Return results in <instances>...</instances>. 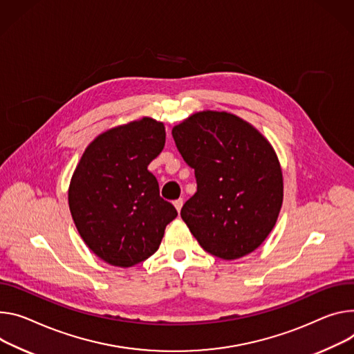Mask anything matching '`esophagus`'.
Returning a JSON list of instances; mask_svg holds the SVG:
<instances>
[{
    "label": "esophagus",
    "mask_w": 354,
    "mask_h": 354,
    "mask_svg": "<svg viewBox=\"0 0 354 354\" xmlns=\"http://www.w3.org/2000/svg\"><path fill=\"white\" fill-rule=\"evenodd\" d=\"M174 206L176 207V210L179 212L180 209H182V206H183V199H178V201H175L174 202Z\"/></svg>",
    "instance_id": "1"
}]
</instances>
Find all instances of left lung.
<instances>
[{"label": "left lung", "instance_id": "left-lung-1", "mask_svg": "<svg viewBox=\"0 0 354 354\" xmlns=\"http://www.w3.org/2000/svg\"><path fill=\"white\" fill-rule=\"evenodd\" d=\"M198 190L180 216L202 248L236 260L260 247L275 226L283 183L271 144L241 118L202 111L174 127Z\"/></svg>", "mask_w": 354, "mask_h": 354}]
</instances>
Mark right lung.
Instances as JSON below:
<instances>
[{
    "label": "right lung",
    "instance_id": "right-lung-1",
    "mask_svg": "<svg viewBox=\"0 0 354 354\" xmlns=\"http://www.w3.org/2000/svg\"><path fill=\"white\" fill-rule=\"evenodd\" d=\"M164 145V124L144 117L95 138L73 174V221L87 247L111 266L127 268L147 260L178 216L148 171Z\"/></svg>",
    "mask_w": 354,
    "mask_h": 354
}]
</instances>
